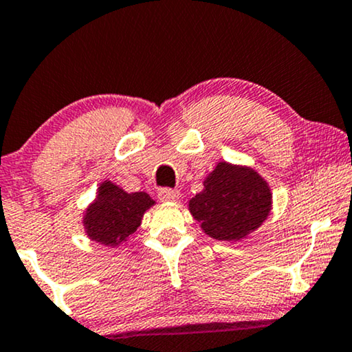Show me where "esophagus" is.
Returning <instances> with one entry per match:
<instances>
[{"label":"esophagus","instance_id":"1","mask_svg":"<svg viewBox=\"0 0 352 352\" xmlns=\"http://www.w3.org/2000/svg\"><path fill=\"white\" fill-rule=\"evenodd\" d=\"M179 198H180L179 190L162 188L161 191H159V199H161V201H177Z\"/></svg>","mask_w":352,"mask_h":352}]
</instances>
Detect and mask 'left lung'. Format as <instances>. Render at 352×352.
Here are the masks:
<instances>
[{
	"instance_id": "8db88e82",
	"label": "left lung",
	"mask_w": 352,
	"mask_h": 352,
	"mask_svg": "<svg viewBox=\"0 0 352 352\" xmlns=\"http://www.w3.org/2000/svg\"><path fill=\"white\" fill-rule=\"evenodd\" d=\"M203 185L201 193L190 199L188 209L211 239L239 242L268 219L273 193L252 167L217 162Z\"/></svg>"
}]
</instances>
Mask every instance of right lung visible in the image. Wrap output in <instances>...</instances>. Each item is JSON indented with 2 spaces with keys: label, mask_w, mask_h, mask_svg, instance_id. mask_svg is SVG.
Returning a JSON list of instances; mask_svg holds the SVG:
<instances>
[{
  "label": "right lung",
  "mask_w": 352,
  "mask_h": 352,
  "mask_svg": "<svg viewBox=\"0 0 352 352\" xmlns=\"http://www.w3.org/2000/svg\"><path fill=\"white\" fill-rule=\"evenodd\" d=\"M154 203L144 191L126 193L122 186L104 180L99 185L96 199L84 211V230L94 242L118 247L135 234L144 212L154 206Z\"/></svg>",
  "instance_id": "add662e5"
}]
</instances>
